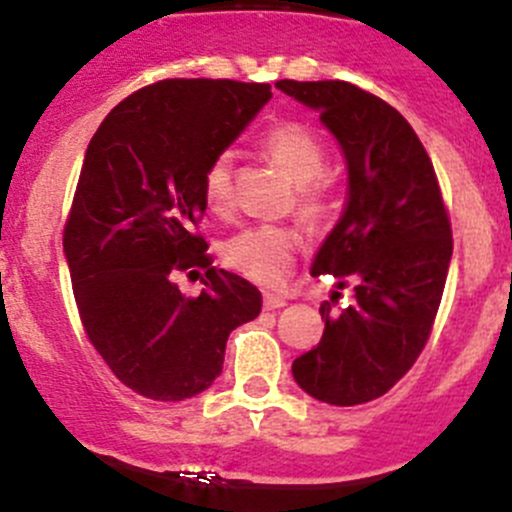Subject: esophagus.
I'll use <instances>...</instances> for the list:
<instances>
[{
  "label": "esophagus",
  "mask_w": 512,
  "mask_h": 512,
  "mask_svg": "<svg viewBox=\"0 0 512 512\" xmlns=\"http://www.w3.org/2000/svg\"><path fill=\"white\" fill-rule=\"evenodd\" d=\"M265 310H280V307H285V297L280 295H272V292H265Z\"/></svg>",
  "instance_id": "esophagus-1"
}]
</instances>
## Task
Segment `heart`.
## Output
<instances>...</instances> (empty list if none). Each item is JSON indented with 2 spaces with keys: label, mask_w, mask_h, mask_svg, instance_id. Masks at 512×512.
<instances>
[{
  "label": "heart",
  "mask_w": 512,
  "mask_h": 512,
  "mask_svg": "<svg viewBox=\"0 0 512 512\" xmlns=\"http://www.w3.org/2000/svg\"><path fill=\"white\" fill-rule=\"evenodd\" d=\"M260 150L295 182V212L317 227L332 215L335 195L327 177V147L315 127L295 119L275 122L260 137ZM202 197L212 212L232 205V155L222 152L202 175ZM297 255V235L282 225H255L222 245V260L237 275L262 287H280L290 277Z\"/></svg>",
  "instance_id": "obj_1"
}]
</instances>
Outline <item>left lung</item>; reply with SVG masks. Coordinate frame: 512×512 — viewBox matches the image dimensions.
I'll list each match as a JSON object with an SVG mask.
<instances>
[{"instance_id": "8db88e82", "label": "left lung", "mask_w": 512, "mask_h": 512, "mask_svg": "<svg viewBox=\"0 0 512 512\" xmlns=\"http://www.w3.org/2000/svg\"><path fill=\"white\" fill-rule=\"evenodd\" d=\"M277 87L320 112L350 175L345 212L312 275L350 285L355 302L337 312L322 302L325 332L292 362V375L322 403H370L415 365L430 340L453 255L448 207L423 142L385 99L340 79H280Z\"/></svg>"}]
</instances>
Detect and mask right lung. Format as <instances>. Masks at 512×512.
Here are the masks:
<instances>
[{
    "label": "right lung",
    "instance_id": "add662e5",
    "mask_svg": "<svg viewBox=\"0 0 512 512\" xmlns=\"http://www.w3.org/2000/svg\"><path fill=\"white\" fill-rule=\"evenodd\" d=\"M270 97V84L162 79L122 99L89 142L64 255L84 335L142 398L210 388L230 332L260 315V290L212 267L202 175ZM200 269L206 287L185 298L174 275Z\"/></svg>",
    "mask_w": 512,
    "mask_h": 512
}]
</instances>
